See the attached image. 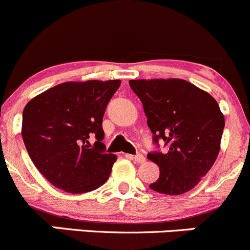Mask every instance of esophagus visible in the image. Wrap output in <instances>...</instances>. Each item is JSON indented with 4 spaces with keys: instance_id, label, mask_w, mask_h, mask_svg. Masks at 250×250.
<instances>
[{
    "instance_id": "esophagus-1",
    "label": "esophagus",
    "mask_w": 250,
    "mask_h": 250,
    "mask_svg": "<svg viewBox=\"0 0 250 250\" xmlns=\"http://www.w3.org/2000/svg\"><path fill=\"white\" fill-rule=\"evenodd\" d=\"M132 158H133V160H134L137 163H144V162H145V161H146V158L144 157V156L141 155V153H137V155L133 156Z\"/></svg>"
}]
</instances>
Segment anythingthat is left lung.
<instances>
[{"label":"left lung","instance_id":"obj_1","mask_svg":"<svg viewBox=\"0 0 250 250\" xmlns=\"http://www.w3.org/2000/svg\"><path fill=\"white\" fill-rule=\"evenodd\" d=\"M143 103L153 143L162 139L167 152H150L160 178L150 188L178 196L192 190L213 167L220 151L225 118L209 93L180 78L130 80Z\"/></svg>","mask_w":250,"mask_h":250}]
</instances>
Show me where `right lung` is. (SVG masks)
Instances as JSON below:
<instances>
[{
    "mask_svg": "<svg viewBox=\"0 0 250 250\" xmlns=\"http://www.w3.org/2000/svg\"><path fill=\"white\" fill-rule=\"evenodd\" d=\"M120 80L64 82L32 98L22 111L30 158L52 185L84 193L104 185L117 157L105 153L103 117ZM97 141L90 146L89 138Z\"/></svg>",
    "mask_w": 250,
    "mask_h": 250,
    "instance_id": "right-lung-1",
    "label": "right lung"
}]
</instances>
